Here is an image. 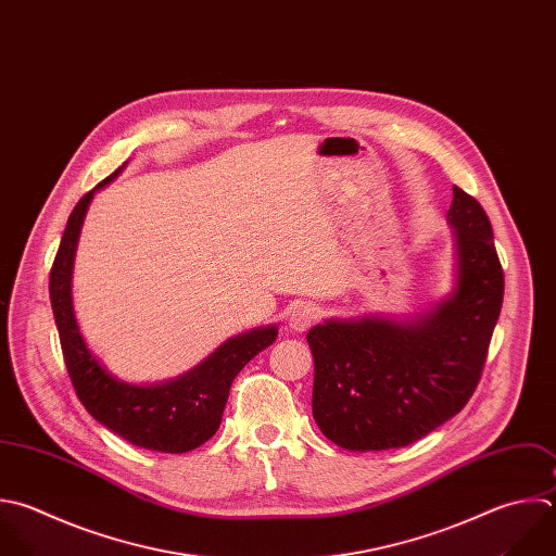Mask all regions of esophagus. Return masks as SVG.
Segmentation results:
<instances>
[{
  "instance_id": "1",
  "label": "esophagus",
  "mask_w": 556,
  "mask_h": 556,
  "mask_svg": "<svg viewBox=\"0 0 556 556\" xmlns=\"http://www.w3.org/2000/svg\"><path fill=\"white\" fill-rule=\"evenodd\" d=\"M321 319V311L317 304L313 302H298L291 311H289V326L295 332H304L308 330L313 324H317Z\"/></svg>"
}]
</instances>
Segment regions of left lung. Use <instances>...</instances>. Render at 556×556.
<instances>
[{
    "instance_id": "left-lung-1",
    "label": "left lung",
    "mask_w": 556,
    "mask_h": 556,
    "mask_svg": "<svg viewBox=\"0 0 556 556\" xmlns=\"http://www.w3.org/2000/svg\"><path fill=\"white\" fill-rule=\"evenodd\" d=\"M456 289L410 324L326 321L306 334L315 358L313 417L345 450L415 443L471 397L500 317L504 274L484 208L452 189Z\"/></svg>"
}]
</instances>
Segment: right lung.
<instances>
[{
  "label": "right lung",
  "mask_w": 556,
  "mask_h": 556,
  "mask_svg": "<svg viewBox=\"0 0 556 556\" xmlns=\"http://www.w3.org/2000/svg\"><path fill=\"white\" fill-rule=\"evenodd\" d=\"M119 172L122 167L96 189L109 185ZM96 189L85 193L72 211L50 271V300L72 384L85 408L132 445L165 454L189 452L217 432L232 380L261 350L276 341L278 330L267 326L235 337L202 365L172 382L135 387L113 378L89 352L72 304L76 243Z\"/></svg>",
  "instance_id": "add662e5"
}]
</instances>
